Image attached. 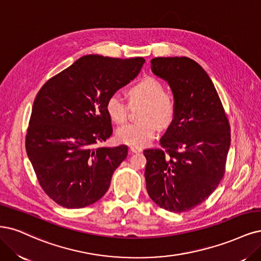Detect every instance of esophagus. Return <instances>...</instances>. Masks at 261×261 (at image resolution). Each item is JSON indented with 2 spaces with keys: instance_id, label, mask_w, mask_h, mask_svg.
<instances>
[{
  "instance_id": "1",
  "label": "esophagus",
  "mask_w": 261,
  "mask_h": 261,
  "mask_svg": "<svg viewBox=\"0 0 261 261\" xmlns=\"http://www.w3.org/2000/svg\"><path fill=\"white\" fill-rule=\"evenodd\" d=\"M129 151L130 153H140V152H142V149L139 147H129Z\"/></svg>"
}]
</instances>
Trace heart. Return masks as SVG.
Returning <instances> with one entry per match:
<instances>
[{"mask_svg":"<svg viewBox=\"0 0 261 261\" xmlns=\"http://www.w3.org/2000/svg\"><path fill=\"white\" fill-rule=\"evenodd\" d=\"M130 107L143 105L139 115L140 123L122 126L116 132V139L130 147L147 146L154 139L160 127H167L173 123L176 114V102L172 93L165 91L163 84L153 76H143L127 89ZM106 111L116 124L128 119L129 107L122 98L112 94L106 100Z\"/></svg>","mask_w":261,"mask_h":261,"instance_id":"b5f03b06","label":"heart"}]
</instances>
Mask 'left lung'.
<instances>
[{"mask_svg": "<svg viewBox=\"0 0 261 261\" xmlns=\"http://www.w3.org/2000/svg\"><path fill=\"white\" fill-rule=\"evenodd\" d=\"M151 70L172 88L176 114L162 148L146 149L147 191L160 207L184 213L202 204L226 172L230 124L212 80L188 57H158Z\"/></svg>", "mask_w": 261, "mask_h": 261, "instance_id": "obj_1", "label": "left lung"}]
</instances>
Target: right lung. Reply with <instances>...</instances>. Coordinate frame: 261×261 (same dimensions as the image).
Here are the masks:
<instances>
[{
  "instance_id": "1",
  "label": "right lung",
  "mask_w": 261,
  "mask_h": 261,
  "mask_svg": "<svg viewBox=\"0 0 261 261\" xmlns=\"http://www.w3.org/2000/svg\"><path fill=\"white\" fill-rule=\"evenodd\" d=\"M145 62L84 56L50 77L35 97L25 151L43 191L62 207L83 208L101 199L126 159V146H95L113 132L107 98L136 77Z\"/></svg>"
}]
</instances>
